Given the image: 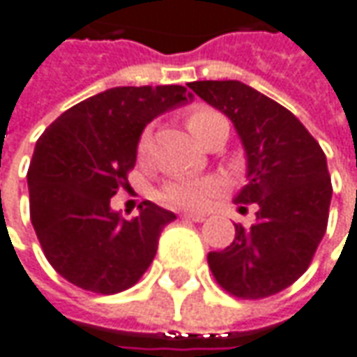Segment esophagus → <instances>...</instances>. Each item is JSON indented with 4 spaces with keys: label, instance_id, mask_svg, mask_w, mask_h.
I'll list each match as a JSON object with an SVG mask.
<instances>
[{
    "label": "esophagus",
    "instance_id": "esophagus-1",
    "mask_svg": "<svg viewBox=\"0 0 357 357\" xmlns=\"http://www.w3.org/2000/svg\"><path fill=\"white\" fill-rule=\"evenodd\" d=\"M181 220H185V222H206V215L204 213H183Z\"/></svg>",
    "mask_w": 357,
    "mask_h": 357
}]
</instances>
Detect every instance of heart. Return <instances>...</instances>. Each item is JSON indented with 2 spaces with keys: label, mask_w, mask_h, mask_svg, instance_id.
<instances>
[{
  "label": "heart",
  "mask_w": 357,
  "mask_h": 357,
  "mask_svg": "<svg viewBox=\"0 0 357 357\" xmlns=\"http://www.w3.org/2000/svg\"><path fill=\"white\" fill-rule=\"evenodd\" d=\"M215 117H220V114L209 107H195L194 112H190L185 123L195 139L202 142L209 121ZM149 144H151V130L148 128V130H144L139 144H137V151L142 158L148 155ZM220 188H222V183L215 178H179L163 185V190L160 192V199L165 206H172V208L197 211V209H204L208 206L211 197L220 192Z\"/></svg>",
  "instance_id": "heart-1"
}]
</instances>
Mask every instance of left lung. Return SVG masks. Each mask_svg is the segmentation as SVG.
Masks as SVG:
<instances>
[{"instance_id": "8db88e82", "label": "left lung", "mask_w": 357, "mask_h": 357, "mask_svg": "<svg viewBox=\"0 0 357 357\" xmlns=\"http://www.w3.org/2000/svg\"><path fill=\"white\" fill-rule=\"evenodd\" d=\"M190 87L231 119L248 158V185L236 204H257L256 224H236L234 241L208 254L209 270L236 298L273 296L307 270L326 234L332 202L326 153L298 117L254 87L236 79Z\"/></svg>"}]
</instances>
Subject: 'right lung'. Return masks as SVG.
Returning a JSON list of instances; mask_svg holds the SVG:
<instances>
[{
	"instance_id": "obj_1",
	"label": "right lung",
	"mask_w": 357,
	"mask_h": 357,
	"mask_svg": "<svg viewBox=\"0 0 357 357\" xmlns=\"http://www.w3.org/2000/svg\"><path fill=\"white\" fill-rule=\"evenodd\" d=\"M192 100L183 86L112 87L70 107L41 133L27 172L29 215L54 270L73 286L123 291L146 273L174 211L151 202L121 218L112 197L128 188L137 142L153 117Z\"/></svg>"
}]
</instances>
